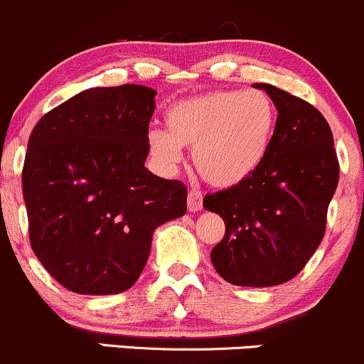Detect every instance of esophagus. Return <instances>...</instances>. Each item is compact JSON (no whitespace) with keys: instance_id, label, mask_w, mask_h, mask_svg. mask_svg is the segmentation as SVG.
<instances>
[{"instance_id":"obj_1","label":"esophagus","mask_w":364,"mask_h":364,"mask_svg":"<svg viewBox=\"0 0 364 364\" xmlns=\"http://www.w3.org/2000/svg\"><path fill=\"white\" fill-rule=\"evenodd\" d=\"M187 208H189L191 213L203 210V194L199 191H191L187 196Z\"/></svg>"}]
</instances>
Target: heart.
<instances>
[{
	"instance_id": "b5f03b06",
	"label": "heart",
	"mask_w": 364,
	"mask_h": 364,
	"mask_svg": "<svg viewBox=\"0 0 364 364\" xmlns=\"http://www.w3.org/2000/svg\"><path fill=\"white\" fill-rule=\"evenodd\" d=\"M165 129L148 132L151 156L171 168L183 148L193 149L198 173L210 186L228 189L263 165L277 129V108L263 91H213L175 103Z\"/></svg>"
}]
</instances>
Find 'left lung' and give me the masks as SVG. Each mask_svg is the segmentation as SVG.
Returning a JSON list of instances; mask_svg holds the SVG:
<instances>
[{"label": "left lung", "mask_w": 364, "mask_h": 364, "mask_svg": "<svg viewBox=\"0 0 364 364\" xmlns=\"http://www.w3.org/2000/svg\"><path fill=\"white\" fill-rule=\"evenodd\" d=\"M252 87L279 112L268 156L247 181L208 194L203 206L225 222L211 249L218 275L242 287H273L294 279L320 246L338 161L328 122L314 106L275 85Z\"/></svg>", "instance_id": "1"}]
</instances>
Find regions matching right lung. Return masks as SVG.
<instances>
[{"label": "right lung", "instance_id": "add662e5", "mask_svg": "<svg viewBox=\"0 0 364 364\" xmlns=\"http://www.w3.org/2000/svg\"><path fill=\"white\" fill-rule=\"evenodd\" d=\"M154 96L139 84L85 89L28 137L22 187L31 246L68 291H127L144 270L154 230L186 215V186L144 166Z\"/></svg>", "mask_w": 364, "mask_h": 364}]
</instances>
